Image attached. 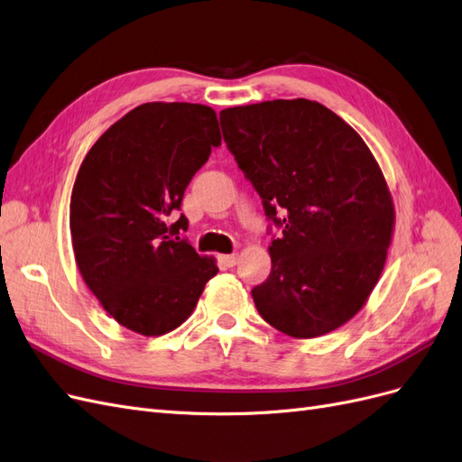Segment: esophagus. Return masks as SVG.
Segmentation results:
<instances>
[{"instance_id":"esophagus-1","label":"esophagus","mask_w":462,"mask_h":462,"mask_svg":"<svg viewBox=\"0 0 462 462\" xmlns=\"http://www.w3.org/2000/svg\"><path fill=\"white\" fill-rule=\"evenodd\" d=\"M236 260H239V256H236V254H223V256H219L221 265H226V268H233V265L236 263Z\"/></svg>"}]
</instances>
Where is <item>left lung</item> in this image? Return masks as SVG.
I'll return each instance as SVG.
<instances>
[{
  "label": "left lung",
  "mask_w": 462,
  "mask_h": 462,
  "mask_svg": "<svg viewBox=\"0 0 462 462\" xmlns=\"http://www.w3.org/2000/svg\"><path fill=\"white\" fill-rule=\"evenodd\" d=\"M223 141L282 235L260 316L310 339L351 319L382 275L395 226L380 165L360 134L318 102L272 100L219 114Z\"/></svg>",
  "instance_id": "left-lung-1"
}]
</instances>
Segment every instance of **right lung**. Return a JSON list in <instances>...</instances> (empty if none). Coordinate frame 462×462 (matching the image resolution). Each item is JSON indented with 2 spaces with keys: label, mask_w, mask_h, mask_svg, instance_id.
I'll return each mask as SVG.
<instances>
[{
  "label": "right lung",
  "mask_w": 462,
  "mask_h": 462,
  "mask_svg": "<svg viewBox=\"0 0 462 462\" xmlns=\"http://www.w3.org/2000/svg\"><path fill=\"white\" fill-rule=\"evenodd\" d=\"M221 144L216 111L202 104L150 102L97 138L71 194L79 272L106 312L141 335H163L192 314L217 273L179 231L190 179Z\"/></svg>",
  "instance_id": "add662e5"
}]
</instances>
